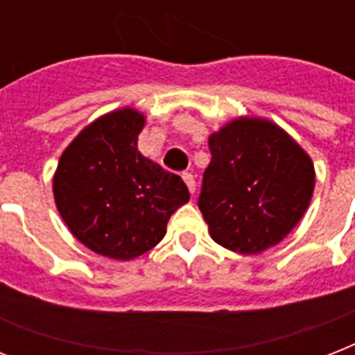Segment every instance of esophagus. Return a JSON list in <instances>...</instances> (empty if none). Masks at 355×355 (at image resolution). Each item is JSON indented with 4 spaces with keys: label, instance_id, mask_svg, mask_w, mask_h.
Wrapping results in <instances>:
<instances>
[{
    "label": "esophagus",
    "instance_id": "esophagus-1",
    "mask_svg": "<svg viewBox=\"0 0 355 355\" xmlns=\"http://www.w3.org/2000/svg\"><path fill=\"white\" fill-rule=\"evenodd\" d=\"M182 178H184V182H186V186H188L189 193L193 195V193H195V189H197V184H195L193 175H191V173H184Z\"/></svg>",
    "mask_w": 355,
    "mask_h": 355
}]
</instances>
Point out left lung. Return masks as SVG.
Here are the masks:
<instances>
[{"mask_svg":"<svg viewBox=\"0 0 355 355\" xmlns=\"http://www.w3.org/2000/svg\"><path fill=\"white\" fill-rule=\"evenodd\" d=\"M199 210L210 236L239 254L275 247L302 219L315 188L313 162L269 119H234L208 138Z\"/></svg>","mask_w":355,"mask_h":355,"instance_id":"1","label":"left lung"}]
</instances>
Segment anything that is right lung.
Listing matches in <instances>:
<instances>
[{
	"label": "right lung",
	"instance_id": "obj_1",
	"mask_svg": "<svg viewBox=\"0 0 355 355\" xmlns=\"http://www.w3.org/2000/svg\"><path fill=\"white\" fill-rule=\"evenodd\" d=\"M144 114H105L64 150L53 193L58 214L77 239L112 259L138 258L166 236L169 217L189 200L178 175L138 150Z\"/></svg>",
	"mask_w": 355,
	"mask_h": 355
}]
</instances>
